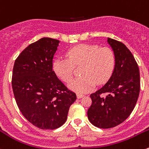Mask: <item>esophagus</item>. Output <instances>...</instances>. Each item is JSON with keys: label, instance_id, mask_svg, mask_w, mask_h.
<instances>
[{"label": "esophagus", "instance_id": "obj_1", "mask_svg": "<svg viewBox=\"0 0 149 149\" xmlns=\"http://www.w3.org/2000/svg\"><path fill=\"white\" fill-rule=\"evenodd\" d=\"M84 96V95L82 94H77V98H81Z\"/></svg>", "mask_w": 149, "mask_h": 149}]
</instances>
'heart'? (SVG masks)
<instances>
[{
  "instance_id": "1",
  "label": "heart",
  "mask_w": 149,
  "mask_h": 149,
  "mask_svg": "<svg viewBox=\"0 0 149 149\" xmlns=\"http://www.w3.org/2000/svg\"><path fill=\"white\" fill-rule=\"evenodd\" d=\"M67 58H58L53 63L56 74L66 82L73 77L74 67L82 65L79 74L82 77L72 79L68 86L75 92L88 93L96 85L108 80L115 67L114 52L109 47L81 44L70 48L66 53Z\"/></svg>"
}]
</instances>
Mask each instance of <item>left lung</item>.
<instances>
[{"label":"left lung","instance_id":"obj_1","mask_svg":"<svg viewBox=\"0 0 149 149\" xmlns=\"http://www.w3.org/2000/svg\"><path fill=\"white\" fill-rule=\"evenodd\" d=\"M116 57L115 67L108 82L91 94L89 121L103 129L117 126L132 113L140 93V72L133 55L125 44L108 38Z\"/></svg>","mask_w":149,"mask_h":149}]
</instances>
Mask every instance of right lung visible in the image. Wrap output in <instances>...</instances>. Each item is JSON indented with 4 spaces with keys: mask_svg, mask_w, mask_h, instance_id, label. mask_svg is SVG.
<instances>
[{
    "mask_svg": "<svg viewBox=\"0 0 149 149\" xmlns=\"http://www.w3.org/2000/svg\"><path fill=\"white\" fill-rule=\"evenodd\" d=\"M59 40L42 38L28 45L15 60L12 88L23 116L42 130L64 124L76 94L53 71V58Z\"/></svg>",
    "mask_w": 149,
    "mask_h": 149,
    "instance_id": "1",
    "label": "right lung"
}]
</instances>
